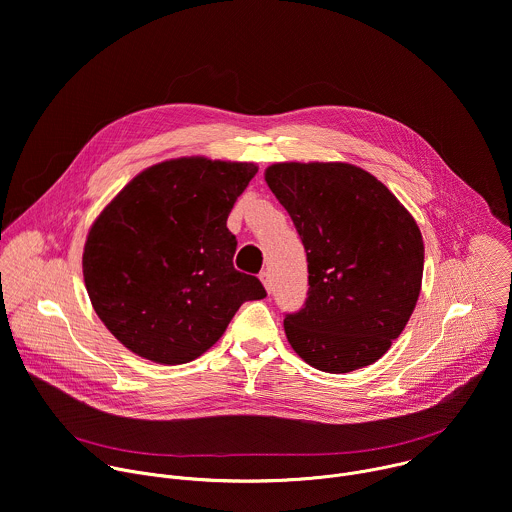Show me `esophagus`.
I'll return each instance as SVG.
<instances>
[{
	"mask_svg": "<svg viewBox=\"0 0 512 512\" xmlns=\"http://www.w3.org/2000/svg\"><path fill=\"white\" fill-rule=\"evenodd\" d=\"M259 279H261V283L265 285V289H267V291H269V294H271V289H273V277H271V271H269V269L261 271Z\"/></svg>",
	"mask_w": 512,
	"mask_h": 512,
	"instance_id": "obj_1",
	"label": "esophagus"
}]
</instances>
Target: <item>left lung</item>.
Instances as JSON below:
<instances>
[{"mask_svg": "<svg viewBox=\"0 0 512 512\" xmlns=\"http://www.w3.org/2000/svg\"><path fill=\"white\" fill-rule=\"evenodd\" d=\"M265 182L308 255V298L283 320L310 367L350 373L377 362L407 326L423 277L411 212L373 174L344 162H281Z\"/></svg>", "mask_w": 512, "mask_h": 512, "instance_id": "left-lung-1", "label": "left lung"}]
</instances>
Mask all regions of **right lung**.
I'll return each mask as SVG.
<instances>
[{"mask_svg":"<svg viewBox=\"0 0 512 512\" xmlns=\"http://www.w3.org/2000/svg\"><path fill=\"white\" fill-rule=\"evenodd\" d=\"M249 162L202 156L139 172L95 218L83 251L91 304L131 352L184 364L221 338L261 281L233 267L227 218L257 174Z\"/></svg>","mask_w":512,"mask_h":512,"instance_id":"right-lung-1","label":"right lung"}]
</instances>
